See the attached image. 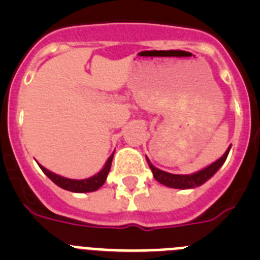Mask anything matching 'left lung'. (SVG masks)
Segmentation results:
<instances>
[{
  "label": "left lung",
  "instance_id": "8db88e82",
  "mask_svg": "<svg viewBox=\"0 0 260 260\" xmlns=\"http://www.w3.org/2000/svg\"><path fill=\"white\" fill-rule=\"evenodd\" d=\"M229 150H231V147H229L226 152L222 155V157H220L217 161H215L213 164H211L210 167L204 168L203 171H199L194 174H189V176H182V174H172V173H167L164 171H160L157 168L153 167L152 164L150 162V160L147 158V162L150 165L151 171H152L153 177H155V180L158 181L160 183L165 186H169V187H173V189H191V187H197V186H201L202 183H204L208 178L213 176L216 172L219 171V168L224 164V161L228 157Z\"/></svg>",
  "mask_w": 260,
  "mask_h": 260
}]
</instances>
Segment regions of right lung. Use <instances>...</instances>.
Listing matches in <instances>:
<instances>
[{"label": "right lung", "instance_id": "right-lung-1", "mask_svg": "<svg viewBox=\"0 0 260 260\" xmlns=\"http://www.w3.org/2000/svg\"><path fill=\"white\" fill-rule=\"evenodd\" d=\"M112 160H113V155L108 158L102 171L99 172L98 174H95V176L87 178V180H70V178H65V177L58 176V174L56 173H52V172H49L48 169H45L43 165L39 164V167L41 168V171L44 172L53 182L56 183L57 186H59V187H62V189L69 190V191L73 192H89L96 191L99 187H102V186L104 185L108 173H109L110 171Z\"/></svg>", "mask_w": 260, "mask_h": 260}]
</instances>
